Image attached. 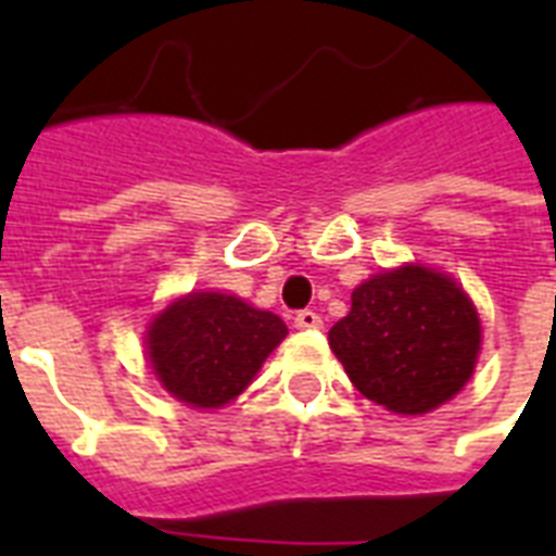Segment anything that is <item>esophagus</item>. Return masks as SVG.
<instances>
[{
    "instance_id": "34e87169",
    "label": "esophagus",
    "mask_w": 556,
    "mask_h": 556,
    "mask_svg": "<svg viewBox=\"0 0 556 556\" xmlns=\"http://www.w3.org/2000/svg\"><path fill=\"white\" fill-rule=\"evenodd\" d=\"M294 326L296 329H323V317L312 308H305V312L294 314Z\"/></svg>"
}]
</instances>
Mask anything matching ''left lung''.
Returning a JSON list of instances; mask_svg holds the SVG:
<instances>
[{
  "instance_id": "obj_1",
  "label": "left lung",
  "mask_w": 556,
  "mask_h": 556,
  "mask_svg": "<svg viewBox=\"0 0 556 556\" xmlns=\"http://www.w3.org/2000/svg\"><path fill=\"white\" fill-rule=\"evenodd\" d=\"M479 314L444 274L421 265L383 270L352 294L329 346L357 392L401 415L450 401L473 375Z\"/></svg>"
}]
</instances>
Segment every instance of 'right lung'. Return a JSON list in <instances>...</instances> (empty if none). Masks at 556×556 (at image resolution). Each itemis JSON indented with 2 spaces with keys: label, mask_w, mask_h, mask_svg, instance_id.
<instances>
[{
  "label": "right lung",
  "mask_w": 556,
  "mask_h": 556,
  "mask_svg": "<svg viewBox=\"0 0 556 556\" xmlns=\"http://www.w3.org/2000/svg\"><path fill=\"white\" fill-rule=\"evenodd\" d=\"M286 334L277 314L251 308L236 296L201 291L159 314L147 343L152 369L167 392L210 409L233 401Z\"/></svg>",
  "instance_id": "add662e5"
}]
</instances>
